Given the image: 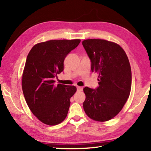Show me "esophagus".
Returning <instances> with one entry per match:
<instances>
[{"label":"esophagus","instance_id":"obj_1","mask_svg":"<svg viewBox=\"0 0 151 151\" xmlns=\"http://www.w3.org/2000/svg\"><path fill=\"white\" fill-rule=\"evenodd\" d=\"M83 90V88L81 86H77V91H82Z\"/></svg>","mask_w":151,"mask_h":151}]
</instances>
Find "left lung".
Returning a JSON list of instances; mask_svg holds the SVG:
<instances>
[{
    "mask_svg": "<svg viewBox=\"0 0 151 151\" xmlns=\"http://www.w3.org/2000/svg\"><path fill=\"white\" fill-rule=\"evenodd\" d=\"M82 45L91 62V71L98 74L99 87H86L83 107L91 119L104 122L119 113L129 97L132 73L126 52L116 43L88 39Z\"/></svg>",
    "mask_w": 151,
    "mask_h": 151,
    "instance_id": "8db88e82",
    "label": "left lung"
}]
</instances>
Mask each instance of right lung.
Here are the masks:
<instances>
[{
	"instance_id": "obj_1",
	"label": "right lung",
	"mask_w": 151,
	"mask_h": 151,
	"mask_svg": "<svg viewBox=\"0 0 151 151\" xmlns=\"http://www.w3.org/2000/svg\"><path fill=\"white\" fill-rule=\"evenodd\" d=\"M81 40H53L35 45L28 53L22 75V89L32 114L43 123L54 126L65 119L74 86L54 85V78L63 70L66 56Z\"/></svg>"
}]
</instances>
